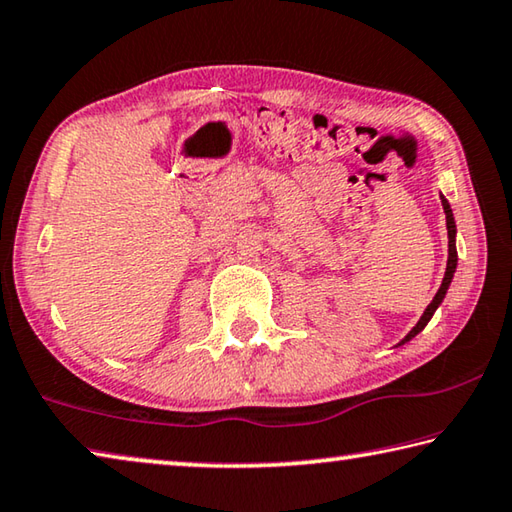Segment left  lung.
Returning <instances> with one entry per match:
<instances>
[{"label": "left lung", "mask_w": 512, "mask_h": 512, "mask_svg": "<svg viewBox=\"0 0 512 512\" xmlns=\"http://www.w3.org/2000/svg\"><path fill=\"white\" fill-rule=\"evenodd\" d=\"M443 210H445V216H447V237H449V257H447V268H445L443 284H440L438 293H436V296H433V300L429 302V307L424 309V314L420 316L418 325H415V327L411 329V332L404 336V341H402V343L411 341L415 334H420L422 329L427 327V323H429L431 316H433V311H436V309H438V305H440V302H443L445 293H447V289H449V284H452V277H454V271H456V262H458V255H456V223H454L452 207H449V203H447V198H445V196H443Z\"/></svg>", "instance_id": "1"}]
</instances>
